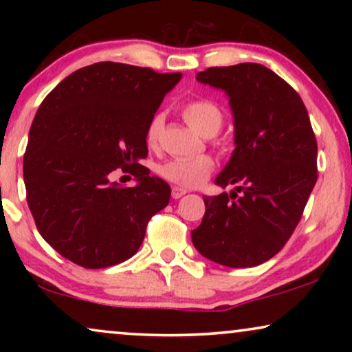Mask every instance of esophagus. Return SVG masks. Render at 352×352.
Listing matches in <instances>:
<instances>
[{"label":"esophagus","mask_w":352,"mask_h":352,"mask_svg":"<svg viewBox=\"0 0 352 352\" xmlns=\"http://www.w3.org/2000/svg\"><path fill=\"white\" fill-rule=\"evenodd\" d=\"M186 194H187V190L182 189V187H173V190H171V195L175 200L181 199V197H184Z\"/></svg>","instance_id":"34e87169"}]
</instances>
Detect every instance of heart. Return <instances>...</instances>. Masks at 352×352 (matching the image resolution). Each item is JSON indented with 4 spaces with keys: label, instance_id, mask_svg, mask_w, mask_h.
I'll return each instance as SVG.
<instances>
[{
    "label": "heart",
    "instance_id": "b5f03b06",
    "mask_svg": "<svg viewBox=\"0 0 352 352\" xmlns=\"http://www.w3.org/2000/svg\"><path fill=\"white\" fill-rule=\"evenodd\" d=\"M182 117L197 133L205 138L214 136L224 123V112L214 100L211 99H194L182 105ZM162 113L152 115L146 126V142L151 148L158 147L163 133ZM214 163L210 157L199 155L192 158H173L163 163L158 168V173L163 179L173 184L184 187H197L204 184L206 177L213 171Z\"/></svg>",
    "mask_w": 352,
    "mask_h": 352
}]
</instances>
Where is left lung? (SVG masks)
<instances>
[{"instance_id": "8db88e82", "label": "left lung", "mask_w": 352, "mask_h": 352, "mask_svg": "<svg viewBox=\"0 0 352 352\" xmlns=\"http://www.w3.org/2000/svg\"><path fill=\"white\" fill-rule=\"evenodd\" d=\"M197 80L229 98L235 148L214 182L237 187L204 197L205 216L192 243L223 266H259L290 239L316 186L309 115L300 94L261 64L210 67Z\"/></svg>"}]
</instances>
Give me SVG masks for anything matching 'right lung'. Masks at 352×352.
I'll return each mask as SVG.
<instances>
[{"mask_svg":"<svg viewBox=\"0 0 352 352\" xmlns=\"http://www.w3.org/2000/svg\"><path fill=\"white\" fill-rule=\"evenodd\" d=\"M181 74L98 62L74 72L33 118L23 181L41 237L69 261L102 269L141 247L148 221L170 201L165 181L139 165L146 126ZM117 167L138 184L111 181Z\"/></svg>","mask_w":352,"mask_h":352,"instance_id":"obj_1","label":"right lung"}]
</instances>
